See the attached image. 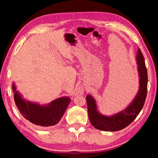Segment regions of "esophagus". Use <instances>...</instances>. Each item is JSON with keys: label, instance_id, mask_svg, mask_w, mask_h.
I'll return each mask as SVG.
<instances>
[{"label": "esophagus", "instance_id": "34e87169", "mask_svg": "<svg viewBox=\"0 0 158 158\" xmlns=\"http://www.w3.org/2000/svg\"><path fill=\"white\" fill-rule=\"evenodd\" d=\"M81 93V91H80V90H77V91L75 92V94L76 95H77V94H79V93Z\"/></svg>", "mask_w": 158, "mask_h": 158}]
</instances>
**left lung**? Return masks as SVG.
Segmentation results:
<instances>
[{
  "label": "left lung",
  "mask_w": 158,
  "mask_h": 158,
  "mask_svg": "<svg viewBox=\"0 0 158 158\" xmlns=\"http://www.w3.org/2000/svg\"><path fill=\"white\" fill-rule=\"evenodd\" d=\"M136 60L139 74V89L133 100L124 109L110 116L103 115L98 111L94 98L90 94L86 96L90 122L96 129L110 132L124 129L137 118L142 109L147 95L148 74L145 60L140 49L137 50Z\"/></svg>",
  "instance_id": "1"
}]
</instances>
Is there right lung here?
<instances>
[{"mask_svg":"<svg viewBox=\"0 0 158 158\" xmlns=\"http://www.w3.org/2000/svg\"><path fill=\"white\" fill-rule=\"evenodd\" d=\"M12 89L15 104L21 114L32 123L42 127L53 126L58 123L71 101L68 96H64L48 104L41 105L23 98L21 93L17 90L14 82Z\"/></svg>","mask_w":158,"mask_h":158,"instance_id":"add662e5","label":"right lung"}]
</instances>
